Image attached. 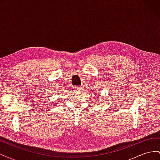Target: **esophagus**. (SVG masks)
Segmentation results:
<instances>
[{"mask_svg":"<svg viewBox=\"0 0 160 160\" xmlns=\"http://www.w3.org/2000/svg\"><path fill=\"white\" fill-rule=\"evenodd\" d=\"M75 90H77V91H81V88L79 86H75Z\"/></svg>","mask_w":160,"mask_h":160,"instance_id":"obj_1","label":"esophagus"}]
</instances>
